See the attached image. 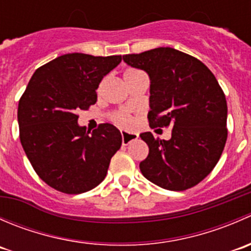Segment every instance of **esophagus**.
I'll use <instances>...</instances> for the list:
<instances>
[{"label": "esophagus", "mask_w": 251, "mask_h": 251, "mask_svg": "<svg viewBox=\"0 0 251 251\" xmlns=\"http://www.w3.org/2000/svg\"><path fill=\"white\" fill-rule=\"evenodd\" d=\"M121 137H123L124 146H127L131 141L138 138V135L137 133H131V132H126V131H121Z\"/></svg>", "instance_id": "obj_1"}]
</instances>
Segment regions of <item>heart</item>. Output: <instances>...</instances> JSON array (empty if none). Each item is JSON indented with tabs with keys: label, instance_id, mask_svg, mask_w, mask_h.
Here are the masks:
<instances>
[{
	"label": "heart",
	"instance_id": "b5f03b06",
	"mask_svg": "<svg viewBox=\"0 0 251 251\" xmlns=\"http://www.w3.org/2000/svg\"><path fill=\"white\" fill-rule=\"evenodd\" d=\"M127 72H133V70H127ZM111 119H113L114 123H115L116 125L120 126V127L128 128L133 125L132 116L125 110H119V111H115V113H113Z\"/></svg>",
	"mask_w": 251,
	"mask_h": 251
}]
</instances>
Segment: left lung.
Segmentation results:
<instances>
[{
    "label": "left lung",
    "instance_id": "1",
    "mask_svg": "<svg viewBox=\"0 0 251 251\" xmlns=\"http://www.w3.org/2000/svg\"><path fill=\"white\" fill-rule=\"evenodd\" d=\"M123 59L151 78L149 126H173L169 141L141 133L149 147L141 173L169 191L192 188L211 173L226 144L224 91L204 63L175 48H154Z\"/></svg>",
    "mask_w": 251,
    "mask_h": 251
}]
</instances>
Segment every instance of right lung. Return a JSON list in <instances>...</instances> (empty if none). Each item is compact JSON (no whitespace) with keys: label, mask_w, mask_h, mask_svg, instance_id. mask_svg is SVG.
<instances>
[{"label":"right lung","mask_w":251,"mask_h":251,"mask_svg":"<svg viewBox=\"0 0 251 251\" xmlns=\"http://www.w3.org/2000/svg\"><path fill=\"white\" fill-rule=\"evenodd\" d=\"M121 55L68 53L36 70L18 105L19 137L35 173L50 187L80 194L105 178L123 137L111 124L86 130L77 111L97 102L98 85Z\"/></svg>","instance_id":"right-lung-1"}]
</instances>
